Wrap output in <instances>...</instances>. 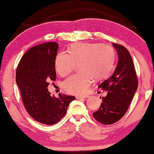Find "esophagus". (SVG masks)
I'll use <instances>...</instances> for the list:
<instances>
[{"instance_id":"1","label":"esophagus","mask_w":154,"mask_h":154,"mask_svg":"<svg viewBox=\"0 0 154 154\" xmlns=\"http://www.w3.org/2000/svg\"><path fill=\"white\" fill-rule=\"evenodd\" d=\"M87 95H83V96H77L76 99H85V98H88Z\"/></svg>"}]
</instances>
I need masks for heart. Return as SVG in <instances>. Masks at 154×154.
Masks as SVG:
<instances>
[{"label":"heart","mask_w":154,"mask_h":154,"mask_svg":"<svg viewBox=\"0 0 154 154\" xmlns=\"http://www.w3.org/2000/svg\"><path fill=\"white\" fill-rule=\"evenodd\" d=\"M114 60L115 51L110 45L81 43L72 45L69 54H58L55 66L61 76H65L79 63L81 72L67 78L63 82V87L68 93L80 94L87 91L92 78L101 80L106 77L110 73Z\"/></svg>","instance_id":"b5f03b06"}]
</instances>
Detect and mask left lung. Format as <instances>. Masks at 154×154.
<instances>
[{
	"label": "left lung",
	"instance_id": "left-lung-1",
	"mask_svg": "<svg viewBox=\"0 0 154 154\" xmlns=\"http://www.w3.org/2000/svg\"><path fill=\"white\" fill-rule=\"evenodd\" d=\"M119 56V61L112 76L98 87L107 91L102 98L99 109L93 112V117L101 124H112L120 120L128 109L138 89V78L131 55L123 45L112 44Z\"/></svg>",
	"mask_w": 154,
	"mask_h": 154
}]
</instances>
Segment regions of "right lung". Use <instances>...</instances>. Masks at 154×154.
Returning <instances> with one entry per match:
<instances>
[{"label":"right lung","instance_id":"obj_1","mask_svg":"<svg viewBox=\"0 0 154 154\" xmlns=\"http://www.w3.org/2000/svg\"><path fill=\"white\" fill-rule=\"evenodd\" d=\"M56 42H47L32 47L22 57L16 73V84L28 114L39 122L51 125L58 122L67 112L73 96L59 94L51 96L48 87L56 79L55 61Z\"/></svg>","mask_w":154,"mask_h":154}]
</instances>
